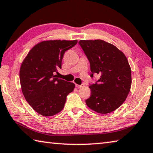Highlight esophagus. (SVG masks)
<instances>
[{
    "instance_id": "esophagus-1",
    "label": "esophagus",
    "mask_w": 153,
    "mask_h": 153,
    "mask_svg": "<svg viewBox=\"0 0 153 153\" xmlns=\"http://www.w3.org/2000/svg\"><path fill=\"white\" fill-rule=\"evenodd\" d=\"M76 86L77 88H82L83 86H84V84H82L81 85H78V84H76Z\"/></svg>"
}]
</instances>
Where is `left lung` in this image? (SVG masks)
Instances as JSON below:
<instances>
[{
  "label": "left lung",
  "mask_w": 153,
  "mask_h": 153,
  "mask_svg": "<svg viewBox=\"0 0 153 153\" xmlns=\"http://www.w3.org/2000/svg\"><path fill=\"white\" fill-rule=\"evenodd\" d=\"M90 64V77L99 79L90 85L91 96L88 107L98 113L107 114L117 109L125 101L131 85V68L125 55L110 43L101 40L78 42Z\"/></svg>",
  "instance_id": "left-lung-1"
}]
</instances>
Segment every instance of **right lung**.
Returning a JSON list of instances; mask_svg holds the SVG:
<instances>
[{
  "label": "right lung",
  "instance_id": "add662e5",
  "mask_svg": "<svg viewBox=\"0 0 153 153\" xmlns=\"http://www.w3.org/2000/svg\"><path fill=\"white\" fill-rule=\"evenodd\" d=\"M77 40H48L31 49L19 71L21 87L24 97L36 112L53 116L63 109L67 96L75 88L74 83L56 78L61 68L64 53Z\"/></svg>",
  "mask_w": 153,
  "mask_h": 153
}]
</instances>
